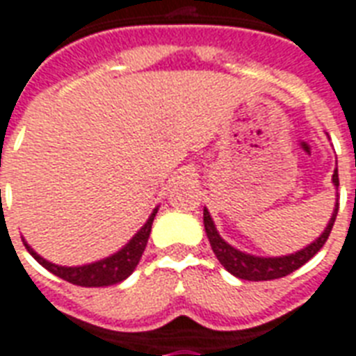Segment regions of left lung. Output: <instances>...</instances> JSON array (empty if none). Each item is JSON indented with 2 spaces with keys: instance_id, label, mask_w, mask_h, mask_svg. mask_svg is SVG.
I'll use <instances>...</instances> for the list:
<instances>
[{
  "instance_id": "left-lung-1",
  "label": "left lung",
  "mask_w": 356,
  "mask_h": 356,
  "mask_svg": "<svg viewBox=\"0 0 356 356\" xmlns=\"http://www.w3.org/2000/svg\"><path fill=\"white\" fill-rule=\"evenodd\" d=\"M332 183L338 188L340 186V179H338V168L332 173ZM336 214H338V202H336L334 213L330 216L329 224L325 227V232L319 237L310 243L302 250L289 254V256L280 257H259L241 252L237 248H233L232 244H227L224 238L220 237V233L216 232L213 218L209 214L207 209H203V224H205V233H207L209 243L213 248L214 256L218 257V261L222 263V267L226 268L227 273H232L233 276H237L241 280L250 282H261V280H276V278H284V276L291 275L293 270H297L298 267H302L306 261H310L312 257L316 256L317 252L321 250L323 244L327 243L332 226H334Z\"/></svg>"
}]
</instances>
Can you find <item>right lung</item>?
Here are the masks:
<instances>
[{"mask_svg":"<svg viewBox=\"0 0 356 356\" xmlns=\"http://www.w3.org/2000/svg\"><path fill=\"white\" fill-rule=\"evenodd\" d=\"M156 211H159V209H154L153 213H151V216H149V220L142 226V229L136 233L134 237L130 238L129 243L124 244L121 250L115 252L113 256L100 259V261L89 263V265H80V267H63V265H56V263L46 261L44 257H40L24 238H22V241L26 244L27 252H29L42 267L48 268L51 275L59 276V278H63V280L81 287L113 286V284H119V282L127 280V278L134 273V268L138 267V263L142 259L143 250H145V246H147L149 235H151V226H153Z\"/></svg>","mask_w":356,"mask_h":356,"instance_id":"add662e5","label":"right lung"}]
</instances>
